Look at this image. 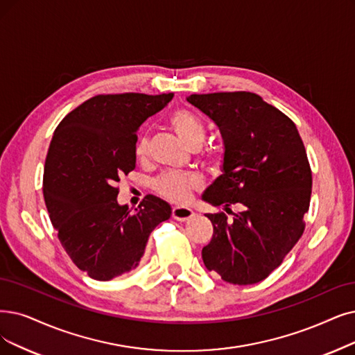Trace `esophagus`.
Segmentation results:
<instances>
[{"instance_id":"34e87169","label":"esophagus","mask_w":355,"mask_h":355,"mask_svg":"<svg viewBox=\"0 0 355 355\" xmlns=\"http://www.w3.org/2000/svg\"><path fill=\"white\" fill-rule=\"evenodd\" d=\"M172 216L178 221H187V220H189V218H192L195 216V212L191 208H188V207H179L178 205V207H173Z\"/></svg>"}]
</instances>
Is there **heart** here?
I'll use <instances>...</instances> for the list:
<instances>
[{
	"label": "heart",
	"mask_w": 355,
	"mask_h": 355,
	"mask_svg": "<svg viewBox=\"0 0 355 355\" xmlns=\"http://www.w3.org/2000/svg\"><path fill=\"white\" fill-rule=\"evenodd\" d=\"M168 121L172 128L189 148L193 146H201L204 143L205 126L192 112L187 109H178L170 115ZM147 153L148 137L141 135L135 147V154L137 157L143 159L146 157ZM201 185L202 179L200 175L192 172H176V170H170V172H164L155 179L154 189L168 201L185 202L189 200L192 192L200 189Z\"/></svg>",
	"instance_id": "b5f03b06"
}]
</instances>
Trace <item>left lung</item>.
Listing matches in <instances>:
<instances>
[{
  "mask_svg": "<svg viewBox=\"0 0 355 355\" xmlns=\"http://www.w3.org/2000/svg\"><path fill=\"white\" fill-rule=\"evenodd\" d=\"M187 101L218 126L223 175L202 200L232 212L207 214L214 233L202 249L208 271L248 286L278 268L304 232L311 170L294 122L250 92L191 94ZM237 205L241 211L230 208Z\"/></svg>",
  "mask_w": 355,
  "mask_h": 355,
  "instance_id": "8db88e82",
  "label": "left lung"
}]
</instances>
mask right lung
Listing matches in <instances>:
<instances>
[{"label":"right lung","mask_w":355,"mask_h":355,"mask_svg":"<svg viewBox=\"0 0 355 355\" xmlns=\"http://www.w3.org/2000/svg\"><path fill=\"white\" fill-rule=\"evenodd\" d=\"M173 93L98 94L60 122L48 150L44 198L58 239L81 271L109 281L132 271L150 233L172 216L147 195L134 212L119 205L116 183L135 168L137 130Z\"/></svg>","instance_id":"add662e5"}]
</instances>
